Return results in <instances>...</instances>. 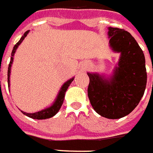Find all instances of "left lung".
Segmentation results:
<instances>
[{"instance_id":"1","label":"left lung","mask_w":153,"mask_h":153,"mask_svg":"<svg viewBox=\"0 0 153 153\" xmlns=\"http://www.w3.org/2000/svg\"><path fill=\"white\" fill-rule=\"evenodd\" d=\"M108 35L111 48L121 54L119 64L109 80L97 73H87L88 97L98 114L117 119L137 106L145 91L147 72L143 51L129 32L109 27Z\"/></svg>"}]
</instances>
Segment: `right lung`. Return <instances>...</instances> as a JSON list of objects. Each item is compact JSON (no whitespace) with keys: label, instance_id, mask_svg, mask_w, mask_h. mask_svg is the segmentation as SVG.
<instances>
[{"label":"right lung","instance_id":"add662e5","mask_svg":"<svg viewBox=\"0 0 153 153\" xmlns=\"http://www.w3.org/2000/svg\"><path fill=\"white\" fill-rule=\"evenodd\" d=\"M30 30H27L24 33V34L22 35V37L21 38V39L18 41L17 43L15 44V46L13 47V49L12 51V53H11V59H10V62L9 64V68H8V86L10 87V69H11V65L13 64V55L15 53L16 50L18 47L21 44V42L23 41V39L26 38V36L27 35V34L29 33ZM74 80V78H72L70 79L67 82L63 85V86L61 87V89L59 91L58 96H57V98H56V102H54V104L51 107L47 108L45 110H42L41 111H39V112H36V113H26V112H23L22 111V114H24L25 115L28 116L30 118L34 119H49V118H51L53 117L54 115H56L57 112L59 111V109L61 107L62 104L64 102V95H65V93H66V90L68 88V86L70 85V84L72 83V81Z\"/></svg>","mask_w":153,"mask_h":153}]
</instances>
